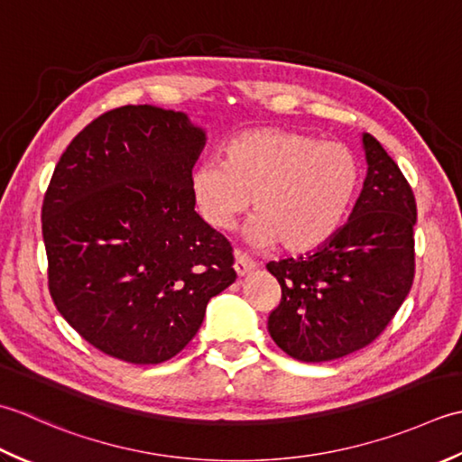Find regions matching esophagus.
<instances>
[{
    "instance_id": "1",
    "label": "esophagus",
    "mask_w": 462,
    "mask_h": 462,
    "mask_svg": "<svg viewBox=\"0 0 462 462\" xmlns=\"http://www.w3.org/2000/svg\"><path fill=\"white\" fill-rule=\"evenodd\" d=\"M233 267H235V271H237V275L243 277V275H247V273L255 269L257 263L253 261L249 255H245V253L235 251V265Z\"/></svg>"
}]
</instances>
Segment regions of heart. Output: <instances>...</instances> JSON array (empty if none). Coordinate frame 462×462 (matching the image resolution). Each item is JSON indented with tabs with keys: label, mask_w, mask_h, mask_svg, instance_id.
Returning a JSON list of instances; mask_svg holds the SVG:
<instances>
[{
	"label": "heart",
	"mask_w": 462,
	"mask_h": 462,
	"mask_svg": "<svg viewBox=\"0 0 462 462\" xmlns=\"http://www.w3.org/2000/svg\"><path fill=\"white\" fill-rule=\"evenodd\" d=\"M223 162L207 159L189 185L201 217L229 229L241 213L253 217L247 237L289 253L321 247L341 227L359 189L361 167L343 143L303 131L257 127L233 135Z\"/></svg>",
	"instance_id": "heart-1"
}]
</instances>
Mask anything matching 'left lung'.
<instances>
[{
	"instance_id": "8db88e82",
	"label": "left lung",
	"mask_w": 462,
	"mask_h": 462,
	"mask_svg": "<svg viewBox=\"0 0 462 462\" xmlns=\"http://www.w3.org/2000/svg\"><path fill=\"white\" fill-rule=\"evenodd\" d=\"M363 147L369 167L349 221L315 251L267 263L281 285L267 328L297 361H335L373 343L415 279V195L379 141L363 134Z\"/></svg>"
}]
</instances>
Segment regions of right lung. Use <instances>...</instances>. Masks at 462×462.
<instances>
[{
	"instance_id": "right-lung-1",
	"label": "right lung",
	"mask_w": 462,
	"mask_h": 462,
	"mask_svg": "<svg viewBox=\"0 0 462 462\" xmlns=\"http://www.w3.org/2000/svg\"><path fill=\"white\" fill-rule=\"evenodd\" d=\"M205 131L181 111L124 106L79 131L42 207L55 307L101 353L169 361L227 289L229 241L195 211L191 171Z\"/></svg>"
}]
</instances>
